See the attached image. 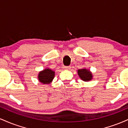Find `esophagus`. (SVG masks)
Wrapping results in <instances>:
<instances>
[{
    "instance_id": "1",
    "label": "esophagus",
    "mask_w": 128,
    "mask_h": 128,
    "mask_svg": "<svg viewBox=\"0 0 128 128\" xmlns=\"http://www.w3.org/2000/svg\"><path fill=\"white\" fill-rule=\"evenodd\" d=\"M64 68L65 70H70V67H69V66H66V67H64Z\"/></svg>"
}]
</instances>
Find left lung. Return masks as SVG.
<instances>
[{
    "instance_id": "1",
    "label": "left lung",
    "mask_w": 128,
    "mask_h": 128,
    "mask_svg": "<svg viewBox=\"0 0 128 128\" xmlns=\"http://www.w3.org/2000/svg\"><path fill=\"white\" fill-rule=\"evenodd\" d=\"M78 74L80 79L85 82H88L90 80H92V72L90 70V69H87L86 68L78 69Z\"/></svg>"
}]
</instances>
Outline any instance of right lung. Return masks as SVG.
<instances>
[{
  "mask_svg": "<svg viewBox=\"0 0 128 128\" xmlns=\"http://www.w3.org/2000/svg\"><path fill=\"white\" fill-rule=\"evenodd\" d=\"M55 77V72L49 68H46L38 74V79L42 84H49Z\"/></svg>",
  "mask_w": 128,
  "mask_h": 128,
  "instance_id": "add662e5",
  "label": "right lung"
}]
</instances>
